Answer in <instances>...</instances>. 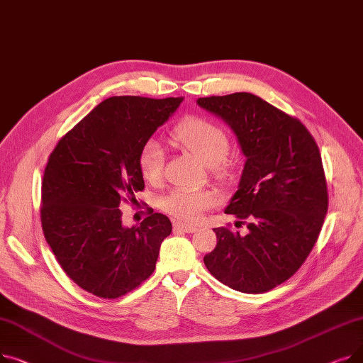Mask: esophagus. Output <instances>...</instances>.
Masks as SVG:
<instances>
[{"instance_id": "1", "label": "esophagus", "mask_w": 363, "mask_h": 363, "mask_svg": "<svg viewBox=\"0 0 363 363\" xmlns=\"http://www.w3.org/2000/svg\"><path fill=\"white\" fill-rule=\"evenodd\" d=\"M174 228L177 231H181V233H186V234H193L197 231V228L194 225H185V223H175Z\"/></svg>"}]
</instances>
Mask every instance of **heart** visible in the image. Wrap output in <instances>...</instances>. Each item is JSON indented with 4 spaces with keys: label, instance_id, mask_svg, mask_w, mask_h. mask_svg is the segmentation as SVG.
Wrapping results in <instances>:
<instances>
[{
    "label": "heart",
    "instance_id": "1",
    "mask_svg": "<svg viewBox=\"0 0 363 363\" xmlns=\"http://www.w3.org/2000/svg\"><path fill=\"white\" fill-rule=\"evenodd\" d=\"M170 141L193 155L216 175H226L225 157L230 150L226 133L216 123L203 118H186L170 132ZM163 150L156 141H147L138 155V169L143 179L157 185L163 178ZM218 204V196L207 189L177 188L160 200V207L182 222H197Z\"/></svg>",
    "mask_w": 363,
    "mask_h": 363
}]
</instances>
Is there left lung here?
<instances>
[{
	"mask_svg": "<svg viewBox=\"0 0 363 363\" xmlns=\"http://www.w3.org/2000/svg\"><path fill=\"white\" fill-rule=\"evenodd\" d=\"M234 130L245 164L225 213L231 228H215L218 244L204 264L228 287L259 294L291 278L312 252L328 211L319 148L298 119L250 92L199 99Z\"/></svg>",
	"mask_w": 363,
	"mask_h": 363,
	"instance_id": "8db88e82",
	"label": "left lung"
}]
</instances>
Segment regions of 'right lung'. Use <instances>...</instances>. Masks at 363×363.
Here are the masks:
<instances>
[{
  "label": "right lung",
  "instance_id": "right-lung-1",
  "mask_svg": "<svg viewBox=\"0 0 363 363\" xmlns=\"http://www.w3.org/2000/svg\"><path fill=\"white\" fill-rule=\"evenodd\" d=\"M110 97L74 125L50 155L43 178L44 237L66 275L101 298L140 287L156 268L172 223L150 213L125 228L119 207L144 189L143 145L182 103Z\"/></svg>",
  "mask_w": 363,
  "mask_h": 363
}]
</instances>
